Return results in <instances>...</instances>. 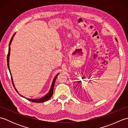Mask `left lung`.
<instances>
[{
  "label": "left lung",
  "instance_id": "left-lung-1",
  "mask_svg": "<svg viewBox=\"0 0 128 128\" xmlns=\"http://www.w3.org/2000/svg\"><path fill=\"white\" fill-rule=\"evenodd\" d=\"M116 42H118V40H116ZM80 82H81V81H80Z\"/></svg>",
  "mask_w": 128,
  "mask_h": 128
}]
</instances>
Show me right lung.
<instances>
[{"label":"right lung","mask_w":128,"mask_h":128,"mask_svg":"<svg viewBox=\"0 0 128 128\" xmlns=\"http://www.w3.org/2000/svg\"><path fill=\"white\" fill-rule=\"evenodd\" d=\"M16 33H15L14 34H13L12 37V38H11L10 40V43H9V51H8V56H7V64H8V69H9V72H10V75H11V78H12V85L14 86V88L15 90L16 91V92H18V93L20 95V96L21 97H22L24 98H25L27 99L28 100H30V101L31 102H37V103H42V102H44L45 101H46V100H48L49 99H50L51 97L53 95V90H54V84H55V82H56V78H57V76H58V75H59V73L58 74H57L56 76L54 77V78H53V81H52V85H51V86H50V91H48V93L45 94L44 96H43L42 97L40 98H27V97H25V96H24L23 95L21 94L18 93V91L17 90V89L16 88L15 86V85H14V81H13V78H12V73H11V71L10 70V67H9V58H10V45L11 44H12V40H13V38L14 37V36L15 35Z\"/></svg>","instance_id":"right-lung-1"}]
</instances>
